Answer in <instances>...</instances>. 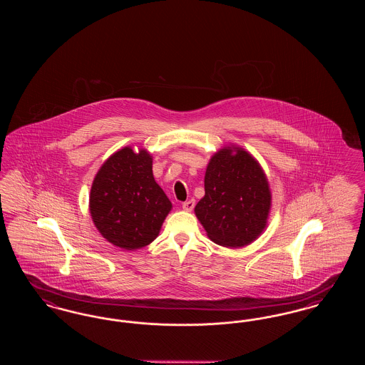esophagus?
<instances>
[{"label": "esophagus", "mask_w": 365, "mask_h": 365, "mask_svg": "<svg viewBox=\"0 0 365 365\" xmlns=\"http://www.w3.org/2000/svg\"><path fill=\"white\" fill-rule=\"evenodd\" d=\"M194 205H195L194 200H189V201H185V202L182 204V208L185 209V210H187V212H190V210L194 209Z\"/></svg>", "instance_id": "obj_1"}]
</instances>
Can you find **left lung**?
Returning a JSON list of instances; mask_svg holds the SVG:
<instances>
[{"label":"left lung","instance_id":"1","mask_svg":"<svg viewBox=\"0 0 365 365\" xmlns=\"http://www.w3.org/2000/svg\"><path fill=\"white\" fill-rule=\"evenodd\" d=\"M222 149L210 158L205 173V195L195 215L209 238L226 247L253 242L264 230L271 191L259 163L240 148Z\"/></svg>","mask_w":365,"mask_h":365}]
</instances>
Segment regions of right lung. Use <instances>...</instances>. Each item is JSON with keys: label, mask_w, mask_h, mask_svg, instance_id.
Instances as JSON below:
<instances>
[{"label": "right lung", "mask_w": 365, "mask_h": 365, "mask_svg": "<svg viewBox=\"0 0 365 365\" xmlns=\"http://www.w3.org/2000/svg\"><path fill=\"white\" fill-rule=\"evenodd\" d=\"M173 208L152 171V157L124 148L109 157L96 175L90 213L101 235L115 246L135 250L156 240Z\"/></svg>", "instance_id": "right-lung-1"}]
</instances>
